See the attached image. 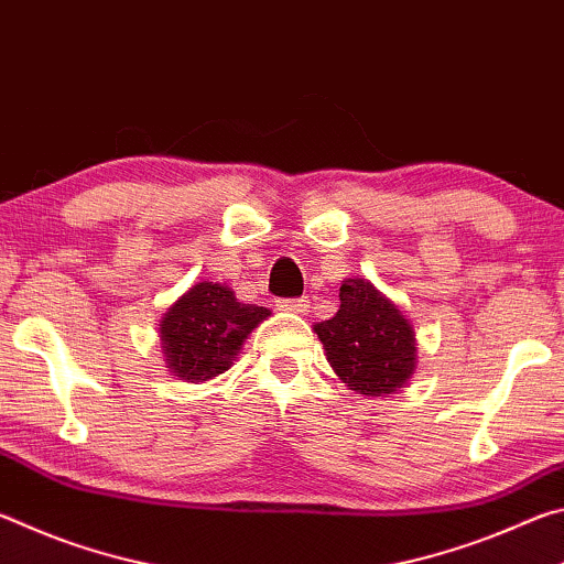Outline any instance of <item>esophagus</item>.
<instances>
[{
  "label": "esophagus",
  "mask_w": 564,
  "mask_h": 564,
  "mask_svg": "<svg viewBox=\"0 0 564 564\" xmlns=\"http://www.w3.org/2000/svg\"><path fill=\"white\" fill-rule=\"evenodd\" d=\"M279 308L289 311V313H305V311H308V301H305V299H285V301H279Z\"/></svg>",
  "instance_id": "obj_1"
}]
</instances>
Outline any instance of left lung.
<instances>
[{
    "label": "left lung",
    "instance_id": "8db88e82",
    "mask_svg": "<svg viewBox=\"0 0 564 564\" xmlns=\"http://www.w3.org/2000/svg\"><path fill=\"white\" fill-rule=\"evenodd\" d=\"M313 330L333 373L360 395L388 398L413 376L415 330L368 279L343 281L338 313Z\"/></svg>",
    "mask_w": 564,
    "mask_h": 564
}]
</instances>
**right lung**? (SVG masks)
<instances>
[{
  "instance_id": "add662e5",
  "label": "right lung",
  "mask_w": 564,
  "mask_h": 564,
  "mask_svg": "<svg viewBox=\"0 0 564 564\" xmlns=\"http://www.w3.org/2000/svg\"><path fill=\"white\" fill-rule=\"evenodd\" d=\"M269 316V308L241 303L224 283L191 285L159 323L166 368L186 383L216 378L231 368L248 333Z\"/></svg>"
}]
</instances>
